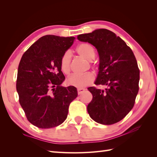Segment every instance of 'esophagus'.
<instances>
[{
  "instance_id": "obj_1",
  "label": "esophagus",
  "mask_w": 157,
  "mask_h": 157,
  "mask_svg": "<svg viewBox=\"0 0 157 157\" xmlns=\"http://www.w3.org/2000/svg\"><path fill=\"white\" fill-rule=\"evenodd\" d=\"M85 89H77V91H78V95H81V94H82L83 92H85Z\"/></svg>"
}]
</instances>
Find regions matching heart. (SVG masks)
<instances>
[{
  "mask_svg": "<svg viewBox=\"0 0 157 157\" xmlns=\"http://www.w3.org/2000/svg\"><path fill=\"white\" fill-rule=\"evenodd\" d=\"M76 51L80 56L89 60L93 64V59L95 57V50L94 47L88 43L80 44L76 47ZM72 55L70 52H66L60 59V68L65 75H68L71 68ZM95 79V76L92 72H86L83 75H72L68 78L67 82L70 85L74 86L78 89L84 88L91 84Z\"/></svg>",
  "mask_w": 157,
  "mask_h": 157,
  "instance_id": "b5f03b06",
  "label": "heart"
}]
</instances>
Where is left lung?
<instances>
[{"label": "left lung", "mask_w": 157, "mask_h": 157, "mask_svg": "<svg viewBox=\"0 0 157 157\" xmlns=\"http://www.w3.org/2000/svg\"><path fill=\"white\" fill-rule=\"evenodd\" d=\"M77 39L96 48L99 56V72L90 86L93 99L87 106L90 117L96 122L111 125L126 117L133 108L139 90L140 70L131 48L119 36L106 29L78 35Z\"/></svg>", "instance_id": "8db88e82"}]
</instances>
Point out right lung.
<instances>
[{"label":"right lung","instance_id":"add662e5","mask_svg":"<svg viewBox=\"0 0 157 157\" xmlns=\"http://www.w3.org/2000/svg\"><path fill=\"white\" fill-rule=\"evenodd\" d=\"M75 40V37L44 36L21 59L16 84L19 103L27 120L37 128H51L63 123L70 103L78 95L75 86H61L65 77L60 59Z\"/></svg>","mask_w":157,"mask_h":157}]
</instances>
